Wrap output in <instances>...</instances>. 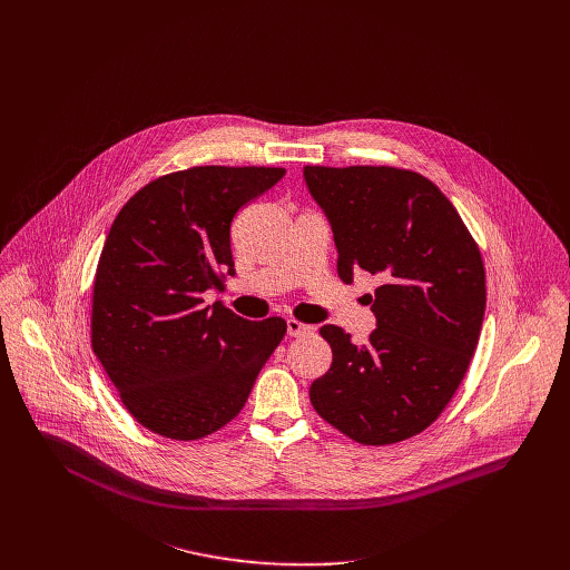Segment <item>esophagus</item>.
<instances>
[{
  "instance_id": "esophagus-1",
  "label": "esophagus",
  "mask_w": 570,
  "mask_h": 570,
  "mask_svg": "<svg viewBox=\"0 0 570 570\" xmlns=\"http://www.w3.org/2000/svg\"><path fill=\"white\" fill-rule=\"evenodd\" d=\"M287 333H289L292 337H303V335L314 333V326L305 325V323H298V321L289 318V321H287Z\"/></svg>"
}]
</instances>
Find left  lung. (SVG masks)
<instances>
[{
  "label": "left lung",
  "mask_w": 570,
  "mask_h": 570,
  "mask_svg": "<svg viewBox=\"0 0 570 570\" xmlns=\"http://www.w3.org/2000/svg\"><path fill=\"white\" fill-rule=\"evenodd\" d=\"M337 247V276H377V328L364 344L335 325L333 362L309 389L316 412L348 439L389 445L425 430L463 382L485 316V267L452 202L393 166H305Z\"/></svg>",
  "instance_id": "1"
}]
</instances>
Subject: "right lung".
Masks as SVG:
<instances>
[{
  "label": "right lung",
  "instance_id": "add662e5",
  "mask_svg": "<svg viewBox=\"0 0 570 570\" xmlns=\"http://www.w3.org/2000/svg\"><path fill=\"white\" fill-rule=\"evenodd\" d=\"M285 168L193 166L140 188L102 245L91 294V348L134 419L195 441L245 406L287 333L202 294L235 276L230 224Z\"/></svg>",
  "mask_w": 570,
  "mask_h": 570
}]
</instances>
